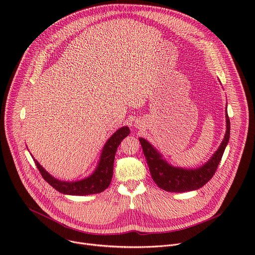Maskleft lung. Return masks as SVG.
Listing matches in <instances>:
<instances>
[{"instance_id":"obj_1","label":"left lung","mask_w":255,"mask_h":255,"mask_svg":"<svg viewBox=\"0 0 255 255\" xmlns=\"http://www.w3.org/2000/svg\"><path fill=\"white\" fill-rule=\"evenodd\" d=\"M225 113L226 132L219 148L215 151L206 163L196 168H183L168 163L149 141L142 137L139 138L150 174L158 188L170 193H185L198 190L208 183L217 170L218 164L220 163L224 150L229 142L230 120L227 113V107Z\"/></svg>"}]
</instances>
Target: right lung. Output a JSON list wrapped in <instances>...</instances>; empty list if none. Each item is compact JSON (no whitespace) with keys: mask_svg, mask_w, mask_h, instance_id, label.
I'll use <instances>...</instances> for the list:
<instances>
[{"mask_svg":"<svg viewBox=\"0 0 255 255\" xmlns=\"http://www.w3.org/2000/svg\"><path fill=\"white\" fill-rule=\"evenodd\" d=\"M129 134V127L124 126L119 128L104 145L98 165L93 173L80 180L68 181L55 178L49 172H47L33 156L32 158L43 178L59 193L69 196H88L99 194L110 186L113 176V166L117 148L119 147L121 141Z\"/></svg>","mask_w":255,"mask_h":255,"instance_id":"right-lung-1","label":"right lung"}]
</instances>
